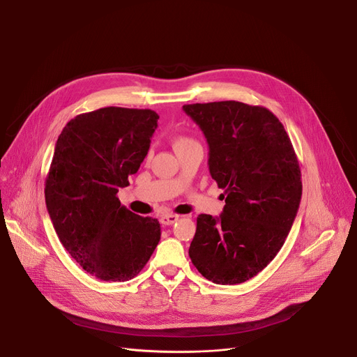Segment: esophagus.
Returning a JSON list of instances; mask_svg holds the SVG:
<instances>
[{
    "mask_svg": "<svg viewBox=\"0 0 357 357\" xmlns=\"http://www.w3.org/2000/svg\"><path fill=\"white\" fill-rule=\"evenodd\" d=\"M179 220V215H175V213H168V215H163L160 218L162 225H172Z\"/></svg>",
    "mask_w": 357,
    "mask_h": 357,
    "instance_id": "obj_1",
    "label": "esophagus"
}]
</instances>
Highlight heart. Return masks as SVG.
<instances>
[{
  "label": "heart",
  "instance_id": "obj_1",
  "mask_svg": "<svg viewBox=\"0 0 357 357\" xmlns=\"http://www.w3.org/2000/svg\"><path fill=\"white\" fill-rule=\"evenodd\" d=\"M191 142H195V140H192L191 137H188V136H176V137L174 139V148L178 149V148H181V146H185V145H188V144H191Z\"/></svg>",
  "mask_w": 357,
  "mask_h": 357
}]
</instances>
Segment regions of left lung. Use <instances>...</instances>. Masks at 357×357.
<instances>
[{
	"label": "left lung",
	"mask_w": 357,
	"mask_h": 357,
	"mask_svg": "<svg viewBox=\"0 0 357 357\" xmlns=\"http://www.w3.org/2000/svg\"><path fill=\"white\" fill-rule=\"evenodd\" d=\"M209 145V174L224 189L220 218L201 213L189 257L209 281L241 284L281 250L297 215L301 172L277 116L235 100L183 105Z\"/></svg>",
	"instance_id": "8db88e82"
}]
</instances>
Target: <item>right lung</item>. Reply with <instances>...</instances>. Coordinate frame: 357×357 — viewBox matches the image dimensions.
<instances>
[{"label": "right lung", "instance_id": "obj_1", "mask_svg": "<svg viewBox=\"0 0 357 357\" xmlns=\"http://www.w3.org/2000/svg\"><path fill=\"white\" fill-rule=\"evenodd\" d=\"M151 109L103 107L63 128L45 178V205L66 251L93 277L126 281L146 266L160 224L117 198L137 172L158 128Z\"/></svg>", "mask_w": 357, "mask_h": 357}]
</instances>
